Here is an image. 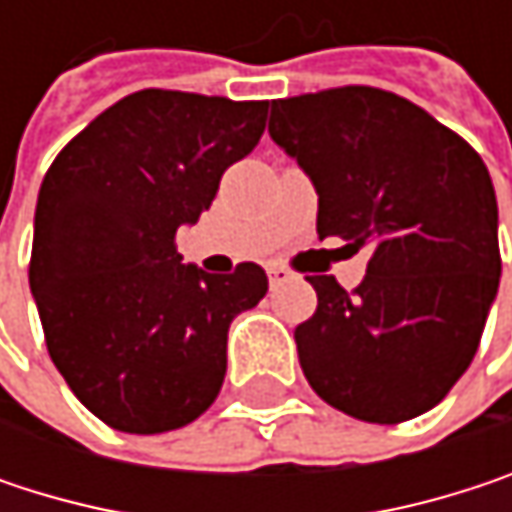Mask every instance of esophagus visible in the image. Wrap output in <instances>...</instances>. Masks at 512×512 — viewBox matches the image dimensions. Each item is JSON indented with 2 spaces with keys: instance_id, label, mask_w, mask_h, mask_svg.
Here are the masks:
<instances>
[{
  "instance_id": "34e87169",
  "label": "esophagus",
  "mask_w": 512,
  "mask_h": 512,
  "mask_svg": "<svg viewBox=\"0 0 512 512\" xmlns=\"http://www.w3.org/2000/svg\"><path fill=\"white\" fill-rule=\"evenodd\" d=\"M266 275H269V284H272V287H278V284H284V281L290 278V272H287L284 266H278V263H269V266H266Z\"/></svg>"
}]
</instances>
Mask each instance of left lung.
<instances>
[{"mask_svg":"<svg viewBox=\"0 0 512 512\" xmlns=\"http://www.w3.org/2000/svg\"><path fill=\"white\" fill-rule=\"evenodd\" d=\"M269 136L317 189V234L370 249L347 293L308 275L317 311L296 326L308 385L370 424H400L454 388L498 293V204L477 151L382 88L272 100Z\"/></svg>","mask_w":512,"mask_h":512,"instance_id":"1","label":"left lung"}]
</instances>
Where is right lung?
<instances>
[{"mask_svg": "<svg viewBox=\"0 0 512 512\" xmlns=\"http://www.w3.org/2000/svg\"><path fill=\"white\" fill-rule=\"evenodd\" d=\"M266 100L136 91L55 156L38 195L29 287L52 364L103 424L154 436L204 415L225 382L231 320L266 272L210 275L174 237L255 151Z\"/></svg>", "mask_w": 512, "mask_h": 512, "instance_id": "add662e5", "label": "right lung"}]
</instances>
